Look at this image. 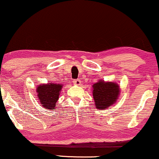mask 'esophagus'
<instances>
[{
    "label": "esophagus",
    "instance_id": "1",
    "mask_svg": "<svg viewBox=\"0 0 159 159\" xmlns=\"http://www.w3.org/2000/svg\"><path fill=\"white\" fill-rule=\"evenodd\" d=\"M73 82H74L77 85H79L80 84H81V80L78 79H78H75L74 81H73Z\"/></svg>",
    "mask_w": 159,
    "mask_h": 159
}]
</instances>
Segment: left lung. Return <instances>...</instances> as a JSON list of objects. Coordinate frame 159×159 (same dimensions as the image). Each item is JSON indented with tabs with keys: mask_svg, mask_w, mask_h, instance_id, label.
I'll return each instance as SVG.
<instances>
[{
	"mask_svg": "<svg viewBox=\"0 0 159 159\" xmlns=\"http://www.w3.org/2000/svg\"><path fill=\"white\" fill-rule=\"evenodd\" d=\"M93 96L96 107L104 109L115 103L120 93L119 86L114 82L99 81L93 86Z\"/></svg>",
	"mask_w": 159,
	"mask_h": 159,
	"instance_id": "8db88e82",
	"label": "left lung"
}]
</instances>
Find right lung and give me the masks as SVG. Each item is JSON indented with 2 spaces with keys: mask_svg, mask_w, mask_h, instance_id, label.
I'll return each instance as SVG.
<instances>
[{
  "mask_svg": "<svg viewBox=\"0 0 159 159\" xmlns=\"http://www.w3.org/2000/svg\"><path fill=\"white\" fill-rule=\"evenodd\" d=\"M62 85L60 84L49 83L41 84L37 88L38 97L40 102L43 107L49 109H56V103L59 99V95Z\"/></svg>",
  "mask_w": 159,
  "mask_h": 159,
  "instance_id": "obj_1",
  "label": "right lung"
}]
</instances>
